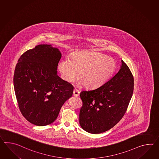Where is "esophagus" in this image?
Listing matches in <instances>:
<instances>
[{
    "instance_id": "esophagus-1",
    "label": "esophagus",
    "mask_w": 159,
    "mask_h": 159,
    "mask_svg": "<svg viewBox=\"0 0 159 159\" xmlns=\"http://www.w3.org/2000/svg\"><path fill=\"white\" fill-rule=\"evenodd\" d=\"M79 94H80V92L78 91L77 89H74V92H73V95L75 97H78L79 96Z\"/></svg>"
}]
</instances>
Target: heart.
<instances>
[{
	"label": "heart",
	"mask_w": 159,
	"mask_h": 159,
	"mask_svg": "<svg viewBox=\"0 0 159 159\" xmlns=\"http://www.w3.org/2000/svg\"><path fill=\"white\" fill-rule=\"evenodd\" d=\"M112 58L97 52L77 51L72 53L70 60L60 61L59 70L65 81H73L77 77L85 87H99L110 79L116 69Z\"/></svg>",
	"instance_id": "b5f03b06"
}]
</instances>
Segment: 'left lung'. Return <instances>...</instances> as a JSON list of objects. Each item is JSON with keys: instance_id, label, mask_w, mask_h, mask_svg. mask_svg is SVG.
I'll return each instance as SVG.
<instances>
[{"instance_id": "obj_1", "label": "left lung", "mask_w": 159, "mask_h": 159, "mask_svg": "<svg viewBox=\"0 0 159 159\" xmlns=\"http://www.w3.org/2000/svg\"><path fill=\"white\" fill-rule=\"evenodd\" d=\"M134 79L121 60L120 70L99 88L83 91L79 123L87 132H104L119 123L125 113L134 92Z\"/></svg>"}]
</instances>
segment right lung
I'll return each instance as SVG.
<instances>
[{"label": "right lung", "instance_id": "obj_1", "mask_svg": "<svg viewBox=\"0 0 159 159\" xmlns=\"http://www.w3.org/2000/svg\"><path fill=\"white\" fill-rule=\"evenodd\" d=\"M61 54L57 48L40 44L25 52L15 70L14 85L21 114L30 123H53L74 87L57 75Z\"/></svg>", "mask_w": 159, "mask_h": 159}]
</instances>
